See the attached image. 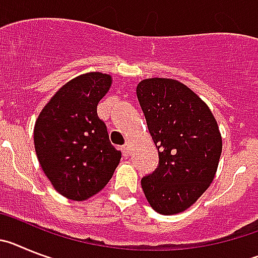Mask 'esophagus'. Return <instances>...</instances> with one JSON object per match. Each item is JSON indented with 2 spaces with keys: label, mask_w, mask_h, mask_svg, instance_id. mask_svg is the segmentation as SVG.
<instances>
[{
  "label": "esophagus",
  "mask_w": 258,
  "mask_h": 258,
  "mask_svg": "<svg viewBox=\"0 0 258 258\" xmlns=\"http://www.w3.org/2000/svg\"><path fill=\"white\" fill-rule=\"evenodd\" d=\"M120 151H122L123 156H124V157H128V154H130V147H128V144L122 145V147H120Z\"/></svg>",
  "instance_id": "obj_1"
}]
</instances>
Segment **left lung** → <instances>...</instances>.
Masks as SVG:
<instances>
[{
	"label": "left lung",
	"instance_id": "1",
	"mask_svg": "<svg viewBox=\"0 0 258 258\" xmlns=\"http://www.w3.org/2000/svg\"><path fill=\"white\" fill-rule=\"evenodd\" d=\"M136 95L160 158L142 178L143 191L157 213L176 214L214 179L222 152L218 124L207 104L178 80H142Z\"/></svg>",
	"mask_w": 258,
	"mask_h": 258
}]
</instances>
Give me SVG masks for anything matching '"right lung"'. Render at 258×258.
<instances>
[{
  "mask_svg": "<svg viewBox=\"0 0 258 258\" xmlns=\"http://www.w3.org/2000/svg\"><path fill=\"white\" fill-rule=\"evenodd\" d=\"M110 86L106 74L78 76L51 97L35 124L33 140L42 171L71 200H87L101 191L122 157L97 115V104Z\"/></svg>",
  "mask_w": 258,
  "mask_h": 258,
  "instance_id": "right-lung-1",
  "label": "right lung"
}]
</instances>
